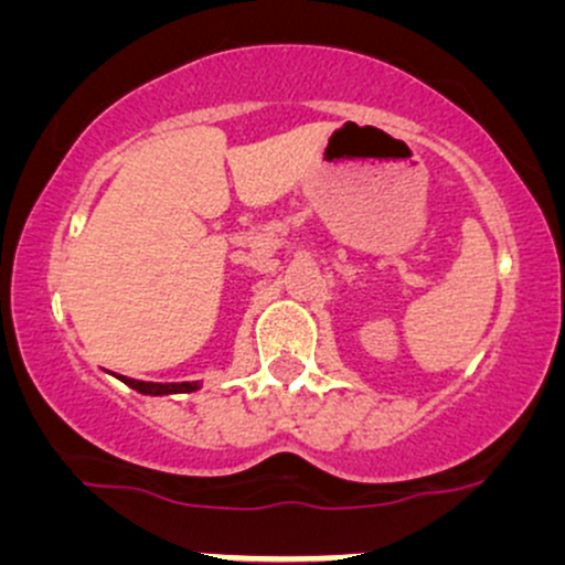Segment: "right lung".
I'll return each instance as SVG.
<instances>
[{
  "label": "right lung",
  "instance_id": "add662e5",
  "mask_svg": "<svg viewBox=\"0 0 565 565\" xmlns=\"http://www.w3.org/2000/svg\"><path fill=\"white\" fill-rule=\"evenodd\" d=\"M122 383L139 393H150V396H163V393H191L199 388V383H141V380L130 377H122Z\"/></svg>",
  "mask_w": 565,
  "mask_h": 565
}]
</instances>
